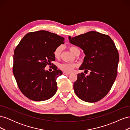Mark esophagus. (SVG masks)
Masks as SVG:
<instances>
[{"label": "esophagus", "mask_w": 130, "mask_h": 130, "mask_svg": "<svg viewBox=\"0 0 130 130\" xmlns=\"http://www.w3.org/2000/svg\"><path fill=\"white\" fill-rule=\"evenodd\" d=\"M63 74L64 75H68L70 74L69 73H67V72H63Z\"/></svg>", "instance_id": "34e87169"}]
</instances>
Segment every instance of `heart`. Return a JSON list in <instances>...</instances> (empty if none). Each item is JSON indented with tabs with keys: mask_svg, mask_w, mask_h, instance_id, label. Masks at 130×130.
<instances>
[{
	"mask_svg": "<svg viewBox=\"0 0 130 130\" xmlns=\"http://www.w3.org/2000/svg\"><path fill=\"white\" fill-rule=\"evenodd\" d=\"M69 50L73 54H75L76 51L78 49L76 47L74 46H69L68 47ZM62 50V48L61 46H58L57 48H55V49L54 51V56L56 58H58L60 57L61 54ZM76 66L75 64L74 63H63L60 64V68L61 69H62L63 71L66 72H72L73 69L75 68V67Z\"/></svg>",
	"mask_w": 130,
	"mask_h": 130,
	"instance_id": "obj_1",
	"label": "heart"
}]
</instances>
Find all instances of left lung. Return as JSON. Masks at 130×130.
<instances>
[{
	"label": "left lung",
	"mask_w": 130,
	"mask_h": 130,
	"mask_svg": "<svg viewBox=\"0 0 130 130\" xmlns=\"http://www.w3.org/2000/svg\"><path fill=\"white\" fill-rule=\"evenodd\" d=\"M69 40L86 55L79 69L90 71L88 76L84 73L77 74L73 86L75 93L86 102L100 100L111 90L117 75L119 57L115 43L108 35L93 31L69 36Z\"/></svg>",
	"instance_id": "left-lung-1"
}]
</instances>
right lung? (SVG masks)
<instances>
[{"mask_svg":"<svg viewBox=\"0 0 130 130\" xmlns=\"http://www.w3.org/2000/svg\"><path fill=\"white\" fill-rule=\"evenodd\" d=\"M64 38L45 30L27 33L14 50L13 73L21 92L35 101L48 100L56 93L57 78L62 72L54 65L52 72L45 71L55 61L54 51Z\"/></svg>","mask_w":130,"mask_h":130,"instance_id":"add662e5","label":"right lung"}]
</instances>
